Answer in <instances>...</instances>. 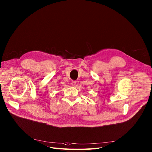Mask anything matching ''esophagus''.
Returning a JSON list of instances; mask_svg holds the SVG:
<instances>
[{
  "mask_svg": "<svg viewBox=\"0 0 152 152\" xmlns=\"http://www.w3.org/2000/svg\"><path fill=\"white\" fill-rule=\"evenodd\" d=\"M76 84V80H73V81L72 82V85L73 86H75Z\"/></svg>",
  "mask_w": 152,
  "mask_h": 152,
  "instance_id": "34e87169",
  "label": "esophagus"
}]
</instances>
